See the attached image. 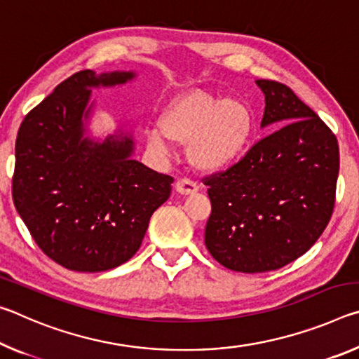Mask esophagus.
Listing matches in <instances>:
<instances>
[{"label": "esophagus", "mask_w": 359, "mask_h": 359, "mask_svg": "<svg viewBox=\"0 0 359 359\" xmlns=\"http://www.w3.org/2000/svg\"><path fill=\"white\" fill-rule=\"evenodd\" d=\"M175 190H177L180 194H194L198 190L199 187L196 182H193L190 179H180L177 180V184H175Z\"/></svg>", "instance_id": "34e87169"}]
</instances>
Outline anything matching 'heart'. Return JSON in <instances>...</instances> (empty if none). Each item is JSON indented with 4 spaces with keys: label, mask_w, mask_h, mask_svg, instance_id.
Returning <instances> with one entry per match:
<instances>
[{
    "label": "heart",
    "mask_w": 359,
    "mask_h": 359,
    "mask_svg": "<svg viewBox=\"0 0 359 359\" xmlns=\"http://www.w3.org/2000/svg\"><path fill=\"white\" fill-rule=\"evenodd\" d=\"M161 126L149 131L155 154H171V139L190 144V160L203 171H218L238 161L250 142L255 115L239 100L218 98L201 90L182 93L169 102Z\"/></svg>",
    "instance_id": "b5f03b06"
}]
</instances>
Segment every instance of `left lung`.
I'll use <instances>...</instances> for the list:
<instances>
[{
  "label": "left lung",
  "instance_id": "obj_1",
  "mask_svg": "<svg viewBox=\"0 0 359 359\" xmlns=\"http://www.w3.org/2000/svg\"><path fill=\"white\" fill-rule=\"evenodd\" d=\"M261 128L272 131L228 171L205 177L204 242L231 271L280 269L306 253L332 215L339 177L334 133L287 85L259 79Z\"/></svg>",
  "mask_w": 359,
  "mask_h": 359
}]
</instances>
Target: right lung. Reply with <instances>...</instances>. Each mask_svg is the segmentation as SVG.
Segmentation results:
<instances>
[{"label": "right lung", "instance_id": "1", "mask_svg": "<svg viewBox=\"0 0 359 359\" xmlns=\"http://www.w3.org/2000/svg\"><path fill=\"white\" fill-rule=\"evenodd\" d=\"M135 71L76 72L23 118L15 141L12 198L36 244L66 269L101 272L128 261L174 179L133 158V133L88 136L92 90Z\"/></svg>", "mask_w": 359, "mask_h": 359}]
</instances>
